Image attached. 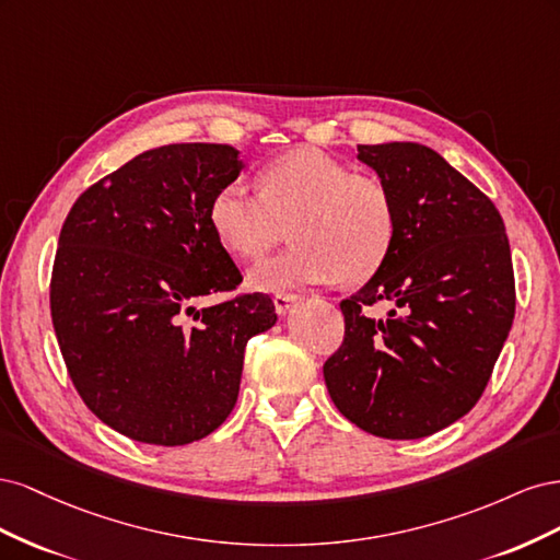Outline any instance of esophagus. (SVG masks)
Here are the masks:
<instances>
[{
  "instance_id": "1",
  "label": "esophagus",
  "mask_w": 560,
  "mask_h": 560,
  "mask_svg": "<svg viewBox=\"0 0 560 560\" xmlns=\"http://www.w3.org/2000/svg\"><path fill=\"white\" fill-rule=\"evenodd\" d=\"M294 301H296V294H292V292H278V294L273 296V306H276V311H278L280 315H284L287 311H290V306H292Z\"/></svg>"
}]
</instances>
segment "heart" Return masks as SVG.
<instances>
[{"label": "heart", "instance_id": "b5f03b06", "mask_svg": "<svg viewBox=\"0 0 560 560\" xmlns=\"http://www.w3.org/2000/svg\"><path fill=\"white\" fill-rule=\"evenodd\" d=\"M212 231L233 257L254 261L287 238L296 243L249 273L259 290H290L343 278H374L397 238V206L387 186L315 147L270 161L259 191L226 182L210 200Z\"/></svg>", "mask_w": 560, "mask_h": 560}]
</instances>
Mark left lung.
<instances>
[{
    "mask_svg": "<svg viewBox=\"0 0 560 560\" xmlns=\"http://www.w3.org/2000/svg\"><path fill=\"white\" fill-rule=\"evenodd\" d=\"M397 206L387 261L341 301L343 343L325 362L336 409L383 439H420L474 409L512 329L516 284L490 198L416 142L360 144ZM394 303L385 320L363 308Z\"/></svg>",
    "mask_w": 560,
    "mask_h": 560,
    "instance_id": "obj_1",
    "label": "left lung"
}]
</instances>
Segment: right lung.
Listing matches in <instances>:
<instances>
[{
	"label": "right lung",
	"instance_id": "1",
	"mask_svg": "<svg viewBox=\"0 0 560 560\" xmlns=\"http://www.w3.org/2000/svg\"><path fill=\"white\" fill-rule=\"evenodd\" d=\"M229 144H165L89 186L67 214L50 273V319L89 409L128 439L184 446L233 411L245 346L276 325L210 224L238 177Z\"/></svg>",
	"mask_w": 560,
	"mask_h": 560
}]
</instances>
